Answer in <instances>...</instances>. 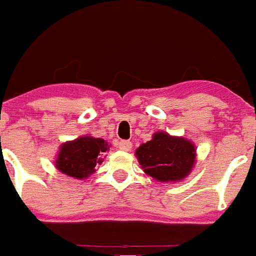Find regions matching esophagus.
<instances>
[{
  "label": "esophagus",
  "instance_id": "obj_1",
  "mask_svg": "<svg viewBox=\"0 0 256 256\" xmlns=\"http://www.w3.org/2000/svg\"><path fill=\"white\" fill-rule=\"evenodd\" d=\"M119 149L124 152H130L132 149V142L130 141H120L119 142Z\"/></svg>",
  "mask_w": 256,
  "mask_h": 256
}]
</instances>
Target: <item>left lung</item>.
<instances>
[{"label":"left lung","instance_id":"8db88e82","mask_svg":"<svg viewBox=\"0 0 256 256\" xmlns=\"http://www.w3.org/2000/svg\"><path fill=\"white\" fill-rule=\"evenodd\" d=\"M136 157L148 175L158 182H178L188 176L196 162V148L187 138L157 132L137 148Z\"/></svg>","mask_w":256,"mask_h":256}]
</instances>
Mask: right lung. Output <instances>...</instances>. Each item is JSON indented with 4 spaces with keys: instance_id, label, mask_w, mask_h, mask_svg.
Returning <instances> with one entry per match:
<instances>
[{
    "instance_id": "1",
    "label": "right lung",
    "mask_w": 256,
    "mask_h": 256,
    "mask_svg": "<svg viewBox=\"0 0 256 256\" xmlns=\"http://www.w3.org/2000/svg\"><path fill=\"white\" fill-rule=\"evenodd\" d=\"M108 150V142L103 138H95L92 136L78 137L61 145L54 166L62 174L72 178H88L95 171L96 164L103 161L100 156Z\"/></svg>"
}]
</instances>
